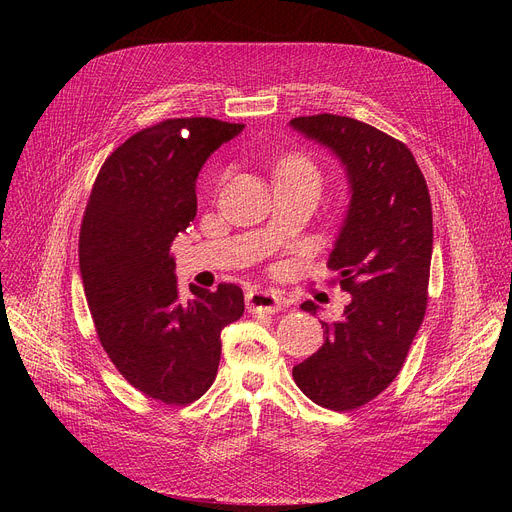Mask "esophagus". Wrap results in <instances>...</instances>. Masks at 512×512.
Wrapping results in <instances>:
<instances>
[{
  "label": "esophagus",
  "mask_w": 512,
  "mask_h": 512,
  "mask_svg": "<svg viewBox=\"0 0 512 512\" xmlns=\"http://www.w3.org/2000/svg\"><path fill=\"white\" fill-rule=\"evenodd\" d=\"M247 307L251 311H265V313H278L282 311L286 305H284V299L278 297L276 292H270V290H251L247 294Z\"/></svg>",
  "instance_id": "obj_1"
}]
</instances>
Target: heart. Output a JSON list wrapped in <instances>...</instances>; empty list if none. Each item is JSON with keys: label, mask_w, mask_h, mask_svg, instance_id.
Returning <instances> with one entry per match:
<instances>
[{"label": "heart", "mask_w": 512, "mask_h": 512, "mask_svg": "<svg viewBox=\"0 0 512 512\" xmlns=\"http://www.w3.org/2000/svg\"><path fill=\"white\" fill-rule=\"evenodd\" d=\"M276 176L278 180H303L319 186V172L315 164L307 155L301 153H292L280 159L276 166Z\"/></svg>", "instance_id": "obj_1"}]
</instances>
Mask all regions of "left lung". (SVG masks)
<instances>
[{"mask_svg": "<svg viewBox=\"0 0 512 512\" xmlns=\"http://www.w3.org/2000/svg\"><path fill=\"white\" fill-rule=\"evenodd\" d=\"M328 147L346 172L348 209L328 267L353 301L326 324L319 351L292 367L315 405H367L402 369L427 307L434 224L425 178L409 147L365 122L317 114L290 120ZM303 311L317 313L305 301Z\"/></svg>", "mask_w": 512, "mask_h": 512, "instance_id": "1", "label": "left lung"}]
</instances>
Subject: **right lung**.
Masks as SVG:
<instances>
[{
    "label": "right lung",
    "mask_w": 512,
    "mask_h": 512,
    "mask_svg": "<svg viewBox=\"0 0 512 512\" xmlns=\"http://www.w3.org/2000/svg\"><path fill=\"white\" fill-rule=\"evenodd\" d=\"M245 124L174 118L132 134L101 166L80 226V276L99 342L122 378L166 405L201 398L218 375L220 332L240 319L236 284L182 299L172 240L197 215V176Z\"/></svg>",
    "instance_id": "1"
}]
</instances>
